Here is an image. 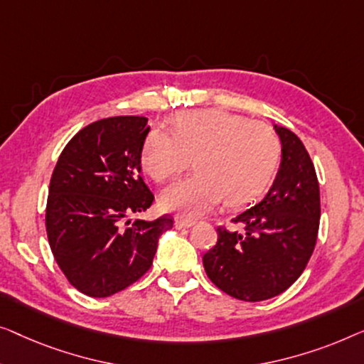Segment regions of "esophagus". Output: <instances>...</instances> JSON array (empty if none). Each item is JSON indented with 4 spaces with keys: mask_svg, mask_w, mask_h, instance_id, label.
Segmentation results:
<instances>
[{
    "mask_svg": "<svg viewBox=\"0 0 364 364\" xmlns=\"http://www.w3.org/2000/svg\"><path fill=\"white\" fill-rule=\"evenodd\" d=\"M175 224H176L178 229H183V228L194 226V224H196V221H194V219H176Z\"/></svg>",
    "mask_w": 364,
    "mask_h": 364,
    "instance_id": "34e87169",
    "label": "esophagus"
}]
</instances>
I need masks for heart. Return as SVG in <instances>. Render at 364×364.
<instances>
[{
    "label": "heart",
    "instance_id": "heart-1",
    "mask_svg": "<svg viewBox=\"0 0 364 364\" xmlns=\"http://www.w3.org/2000/svg\"><path fill=\"white\" fill-rule=\"evenodd\" d=\"M193 156L196 173L161 194L165 211L196 218L226 198L231 206L257 199L277 173L280 141L262 122L219 109L188 112L173 122V135L148 133L141 165L151 180L165 183L186 170Z\"/></svg>",
    "mask_w": 364,
    "mask_h": 364
}]
</instances>
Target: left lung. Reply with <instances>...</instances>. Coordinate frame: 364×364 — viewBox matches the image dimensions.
<instances>
[{
  "mask_svg": "<svg viewBox=\"0 0 364 364\" xmlns=\"http://www.w3.org/2000/svg\"><path fill=\"white\" fill-rule=\"evenodd\" d=\"M282 145L277 176L267 194L232 221L242 231L218 228V242L203 255L211 282L244 301L282 294L314 254L320 226V186L309 151L294 132L274 125Z\"/></svg>",
  "mask_w": 364,
  "mask_h": 364,
  "instance_id": "left-lung-1",
  "label": "left lung"
}]
</instances>
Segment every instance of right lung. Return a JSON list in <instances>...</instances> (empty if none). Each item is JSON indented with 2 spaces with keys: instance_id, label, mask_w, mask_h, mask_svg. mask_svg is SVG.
<instances>
[{
  "instance_id": "right-lung-1",
  "label": "right lung",
  "mask_w": 364,
  "mask_h": 364,
  "mask_svg": "<svg viewBox=\"0 0 364 364\" xmlns=\"http://www.w3.org/2000/svg\"><path fill=\"white\" fill-rule=\"evenodd\" d=\"M145 117H110L87 125L60 153L49 184L46 231L54 259L82 294L104 299L151 267L160 235L173 218L132 214L151 206L141 180ZM127 223H125L124 221Z\"/></svg>"
}]
</instances>
